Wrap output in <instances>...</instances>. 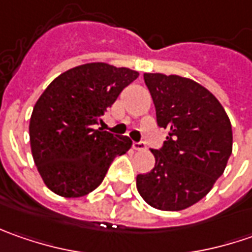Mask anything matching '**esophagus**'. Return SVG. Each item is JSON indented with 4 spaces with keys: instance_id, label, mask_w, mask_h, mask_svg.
I'll use <instances>...</instances> for the list:
<instances>
[{
    "instance_id": "obj_1",
    "label": "esophagus",
    "mask_w": 252,
    "mask_h": 252,
    "mask_svg": "<svg viewBox=\"0 0 252 252\" xmlns=\"http://www.w3.org/2000/svg\"><path fill=\"white\" fill-rule=\"evenodd\" d=\"M133 149L137 151L146 150V143L144 141H133Z\"/></svg>"
}]
</instances>
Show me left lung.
Returning a JSON list of instances; mask_svg holds the SVG:
<instances>
[{
    "label": "left lung",
    "mask_w": 252,
    "mask_h": 252,
    "mask_svg": "<svg viewBox=\"0 0 252 252\" xmlns=\"http://www.w3.org/2000/svg\"><path fill=\"white\" fill-rule=\"evenodd\" d=\"M157 125L168 129L156 165L137 175V190L150 206L182 210L206 196L224 172L233 150L227 113L200 84L179 75L144 74Z\"/></svg>",
    "instance_id": "1"
}]
</instances>
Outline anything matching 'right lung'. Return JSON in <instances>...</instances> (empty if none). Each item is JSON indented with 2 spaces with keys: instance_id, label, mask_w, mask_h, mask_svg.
<instances>
[{
  "instance_id": "obj_1",
  "label": "right lung",
  "mask_w": 252,
  "mask_h": 252,
  "mask_svg": "<svg viewBox=\"0 0 252 252\" xmlns=\"http://www.w3.org/2000/svg\"><path fill=\"white\" fill-rule=\"evenodd\" d=\"M137 71L88 63L60 74L34 105L29 137L34 164L46 187L78 198L101 185L115 157L131 147L127 136L95 129Z\"/></svg>"
}]
</instances>
